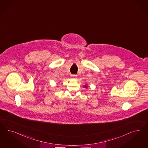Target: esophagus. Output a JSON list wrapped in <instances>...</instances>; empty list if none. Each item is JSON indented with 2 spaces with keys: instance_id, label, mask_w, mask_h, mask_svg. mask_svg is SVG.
<instances>
[{
  "instance_id": "1",
  "label": "esophagus",
  "mask_w": 148,
  "mask_h": 148,
  "mask_svg": "<svg viewBox=\"0 0 148 148\" xmlns=\"http://www.w3.org/2000/svg\"><path fill=\"white\" fill-rule=\"evenodd\" d=\"M76 76L77 75H71L72 78L73 79H76Z\"/></svg>"
}]
</instances>
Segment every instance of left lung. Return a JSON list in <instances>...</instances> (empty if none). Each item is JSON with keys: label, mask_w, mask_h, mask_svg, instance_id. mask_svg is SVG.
I'll return each instance as SVG.
<instances>
[{"label": "left lung", "mask_w": 148, "mask_h": 148, "mask_svg": "<svg viewBox=\"0 0 148 148\" xmlns=\"http://www.w3.org/2000/svg\"><path fill=\"white\" fill-rule=\"evenodd\" d=\"M84 86V88H87V87H88V86H86H86Z\"/></svg>", "instance_id": "8db88e82"}]
</instances>
